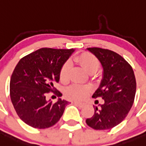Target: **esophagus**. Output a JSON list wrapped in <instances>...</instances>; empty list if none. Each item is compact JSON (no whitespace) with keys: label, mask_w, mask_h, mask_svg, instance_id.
<instances>
[{"label":"esophagus","mask_w":146,"mask_h":146,"mask_svg":"<svg viewBox=\"0 0 146 146\" xmlns=\"http://www.w3.org/2000/svg\"><path fill=\"white\" fill-rule=\"evenodd\" d=\"M74 104L79 106V107H84V106H86V103H84V102H77V101H75Z\"/></svg>","instance_id":"34e87169"}]
</instances>
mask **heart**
<instances>
[{
	"label": "heart",
	"mask_w": 146,
	"mask_h": 146,
	"mask_svg": "<svg viewBox=\"0 0 146 146\" xmlns=\"http://www.w3.org/2000/svg\"><path fill=\"white\" fill-rule=\"evenodd\" d=\"M76 60L80 63L86 71L89 73H95L99 68V61L98 60L95 56L90 53H82L76 58ZM70 68V62L69 61H67L61 68L60 74H59L60 80L62 82H66L68 80ZM89 92H90V88L87 86L74 84L70 86L66 90V96L70 99L80 101L84 99Z\"/></svg>",
	"instance_id": "heart-1"
}]
</instances>
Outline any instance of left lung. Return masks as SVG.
I'll use <instances>...</instances> for the list:
<instances>
[{"mask_svg":"<svg viewBox=\"0 0 146 146\" xmlns=\"http://www.w3.org/2000/svg\"><path fill=\"white\" fill-rule=\"evenodd\" d=\"M88 51L98 59L103 68V77L93 98L101 97L104 104L94 106L95 112L86 123L96 130H106L117 126L127 116L134 103L136 79L131 65L111 50L89 48Z\"/></svg>","mask_w":146,"mask_h":146,"instance_id":"left-lung-1","label":"left lung"}]
</instances>
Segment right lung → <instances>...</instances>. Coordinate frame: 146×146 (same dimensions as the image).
Wrapping results in <instances>:
<instances>
[{
  "instance_id": "right-lung-1",
  "label": "right lung",
  "mask_w": 146,
  "mask_h": 146,
  "mask_svg": "<svg viewBox=\"0 0 146 146\" xmlns=\"http://www.w3.org/2000/svg\"><path fill=\"white\" fill-rule=\"evenodd\" d=\"M74 49L40 48L24 56L15 67L10 80V97L17 115L25 123L36 129L54 126L69 102L59 98L47 101L46 93L54 90L61 68ZM56 94L62 96L57 91Z\"/></svg>"
}]
</instances>
